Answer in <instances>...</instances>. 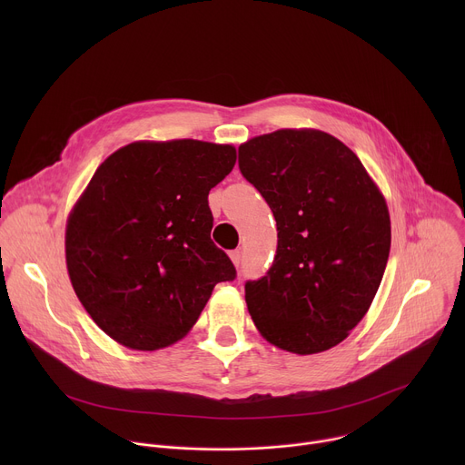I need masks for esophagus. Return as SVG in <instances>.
Instances as JSON below:
<instances>
[{
	"label": "esophagus",
	"mask_w": 465,
	"mask_h": 465,
	"mask_svg": "<svg viewBox=\"0 0 465 465\" xmlns=\"http://www.w3.org/2000/svg\"><path fill=\"white\" fill-rule=\"evenodd\" d=\"M230 259H232V262L235 264V267H239V264H241V250L230 252Z\"/></svg>",
	"instance_id": "1"
}]
</instances>
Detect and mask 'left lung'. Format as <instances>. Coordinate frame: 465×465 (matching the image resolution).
<instances>
[{"mask_svg":"<svg viewBox=\"0 0 465 465\" xmlns=\"http://www.w3.org/2000/svg\"><path fill=\"white\" fill-rule=\"evenodd\" d=\"M239 169L271 206L278 250L244 285L261 333L296 355L327 351L368 312L390 253L384 196L357 154L316 128H280L239 147Z\"/></svg>","mask_w":465,"mask_h":465,"instance_id":"left-lung-1","label":"left lung"}]
</instances>
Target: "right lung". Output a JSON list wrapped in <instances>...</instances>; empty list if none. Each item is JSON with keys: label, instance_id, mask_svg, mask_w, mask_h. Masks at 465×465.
Here are the masks:
<instances>
[{"label": "right lung", "instance_id": "add662e5", "mask_svg": "<svg viewBox=\"0 0 465 465\" xmlns=\"http://www.w3.org/2000/svg\"><path fill=\"white\" fill-rule=\"evenodd\" d=\"M237 151L201 140L134 142L95 171L65 224V267L92 320L117 344L156 351L183 339L219 282L212 187Z\"/></svg>", "mask_w": 465, "mask_h": 465}]
</instances>
